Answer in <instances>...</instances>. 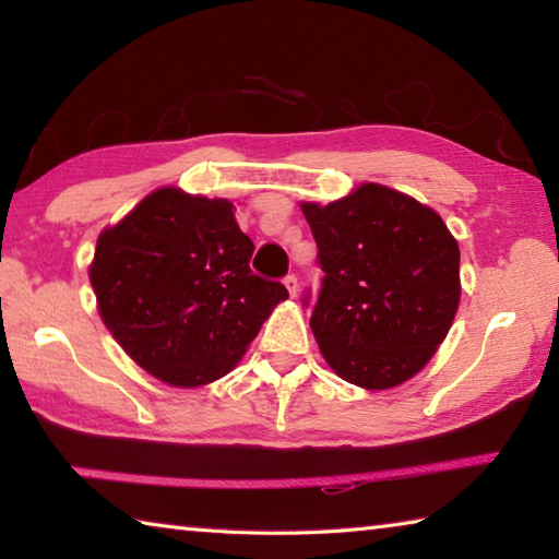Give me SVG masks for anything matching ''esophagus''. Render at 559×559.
<instances>
[{"instance_id":"obj_1","label":"esophagus","mask_w":559,"mask_h":559,"mask_svg":"<svg viewBox=\"0 0 559 559\" xmlns=\"http://www.w3.org/2000/svg\"><path fill=\"white\" fill-rule=\"evenodd\" d=\"M283 286L288 288V293H290V298H296L298 296V278L293 276V273H288L286 278H283Z\"/></svg>"}]
</instances>
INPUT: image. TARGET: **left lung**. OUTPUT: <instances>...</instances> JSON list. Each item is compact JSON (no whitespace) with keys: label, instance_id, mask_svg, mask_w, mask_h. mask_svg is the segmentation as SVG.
Instances as JSON below:
<instances>
[{"label":"left lung","instance_id":"8db88e82","mask_svg":"<svg viewBox=\"0 0 559 559\" xmlns=\"http://www.w3.org/2000/svg\"><path fill=\"white\" fill-rule=\"evenodd\" d=\"M323 283L310 328L345 382L390 390L443 343L459 308V243L441 216L382 185L302 204ZM310 306V290L302 296Z\"/></svg>","mask_w":559,"mask_h":559}]
</instances>
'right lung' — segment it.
Instances as JSON below:
<instances>
[{
	"label": "right lung",
	"mask_w": 559,
	"mask_h": 559,
	"mask_svg": "<svg viewBox=\"0 0 559 559\" xmlns=\"http://www.w3.org/2000/svg\"><path fill=\"white\" fill-rule=\"evenodd\" d=\"M251 253L231 202L157 189L98 236L91 286L103 323L157 380H219L288 298L249 269Z\"/></svg>",
	"instance_id": "1"
}]
</instances>
